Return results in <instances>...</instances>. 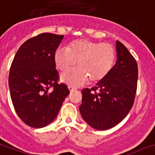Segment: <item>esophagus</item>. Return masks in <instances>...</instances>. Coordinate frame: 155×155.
I'll use <instances>...</instances> for the list:
<instances>
[{"mask_svg":"<svg viewBox=\"0 0 155 155\" xmlns=\"http://www.w3.org/2000/svg\"><path fill=\"white\" fill-rule=\"evenodd\" d=\"M68 89H69V91H76L77 88L71 86V85H69Z\"/></svg>","mask_w":155,"mask_h":155,"instance_id":"34e87169","label":"esophagus"}]
</instances>
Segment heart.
I'll return each mask as SVG.
<instances>
[{
    "label": "heart",
    "mask_w": 155,
    "mask_h": 155,
    "mask_svg": "<svg viewBox=\"0 0 155 155\" xmlns=\"http://www.w3.org/2000/svg\"><path fill=\"white\" fill-rule=\"evenodd\" d=\"M116 59V49L111 43L82 39L71 42L68 48L59 47L54 52V62L61 71L72 68L78 61V68L63 73L61 79L73 86L88 80L96 83L110 71Z\"/></svg>",
    "instance_id": "heart-1"
}]
</instances>
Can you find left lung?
I'll return each mask as SVG.
<instances>
[{
    "instance_id": "left-lung-1",
    "label": "left lung",
    "mask_w": 155,
    "mask_h": 155,
    "mask_svg": "<svg viewBox=\"0 0 155 155\" xmlns=\"http://www.w3.org/2000/svg\"><path fill=\"white\" fill-rule=\"evenodd\" d=\"M117 61L95 87L82 90L79 107L84 120L97 130H107L123 120L133 106L138 64L126 46L116 41Z\"/></svg>"
}]
</instances>
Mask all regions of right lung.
I'll return each instance as SVG.
<instances>
[{
    "instance_id": "right-lung-1",
    "label": "right lung",
    "mask_w": 155,
    "mask_h": 155,
    "mask_svg": "<svg viewBox=\"0 0 155 155\" xmlns=\"http://www.w3.org/2000/svg\"><path fill=\"white\" fill-rule=\"evenodd\" d=\"M64 36L44 32L26 40L10 66L9 87L16 113L25 124L42 128L58 115L69 94L64 83L58 84L54 52Z\"/></svg>"
}]
</instances>
